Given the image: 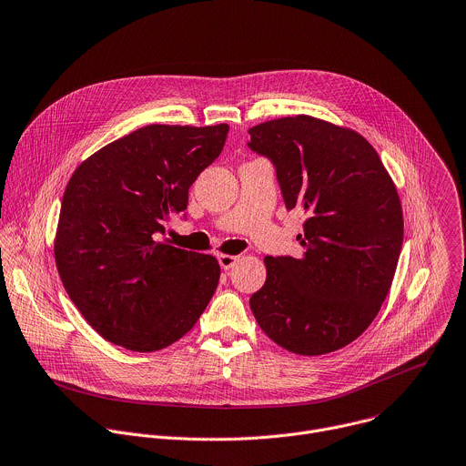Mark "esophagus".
Wrapping results in <instances>:
<instances>
[{
    "label": "esophagus",
    "mask_w": 466,
    "mask_h": 466,
    "mask_svg": "<svg viewBox=\"0 0 466 466\" xmlns=\"http://www.w3.org/2000/svg\"><path fill=\"white\" fill-rule=\"evenodd\" d=\"M218 259H219L221 268L228 270V268H232V267L236 265V261H238L239 258H238V256H232V254H219V256H218Z\"/></svg>",
    "instance_id": "34e87169"
}]
</instances>
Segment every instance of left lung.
<instances>
[{
  "label": "left lung",
  "instance_id": "1",
  "mask_svg": "<svg viewBox=\"0 0 466 466\" xmlns=\"http://www.w3.org/2000/svg\"><path fill=\"white\" fill-rule=\"evenodd\" d=\"M248 133L250 149L274 163L285 207L307 214L301 256L263 259L256 322L290 353L337 351L370 328L391 287L404 236L395 183L350 127L296 115Z\"/></svg>",
  "mask_w": 466,
  "mask_h": 466
}]
</instances>
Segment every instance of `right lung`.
I'll use <instances>...</instances> for the list:
<instances>
[{
    "label": "right lung",
    "mask_w": 466,
    "mask_h": 466,
    "mask_svg": "<svg viewBox=\"0 0 466 466\" xmlns=\"http://www.w3.org/2000/svg\"><path fill=\"white\" fill-rule=\"evenodd\" d=\"M227 124H149L109 142L73 172L55 259L87 324L106 340L149 353L185 337L207 309L219 263L157 241L187 210L188 188L225 146Z\"/></svg>",
    "instance_id": "add662e5"
}]
</instances>
